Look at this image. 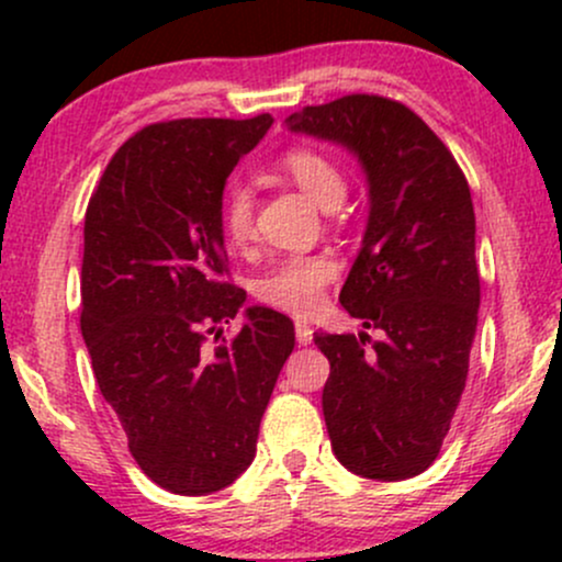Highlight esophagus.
Wrapping results in <instances>:
<instances>
[{"instance_id":"1","label":"esophagus","mask_w":562,"mask_h":562,"mask_svg":"<svg viewBox=\"0 0 562 562\" xmlns=\"http://www.w3.org/2000/svg\"><path fill=\"white\" fill-rule=\"evenodd\" d=\"M312 325H306V322H295V338H299L301 346H308L312 344Z\"/></svg>"}]
</instances>
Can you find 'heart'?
Masks as SVG:
<instances>
[{
	"mask_svg": "<svg viewBox=\"0 0 562 562\" xmlns=\"http://www.w3.org/2000/svg\"><path fill=\"white\" fill-rule=\"evenodd\" d=\"M280 169L322 209H335L346 195V177L340 166L312 147L288 150L280 160ZM222 229L235 245H248L256 237V198L248 187H232L224 195ZM333 277L335 263L327 256H293L259 277L256 299L295 317H308L322 306L325 288Z\"/></svg>",
	"mask_w": 562,
	"mask_h": 562,
	"instance_id": "1",
	"label": "heart"
}]
</instances>
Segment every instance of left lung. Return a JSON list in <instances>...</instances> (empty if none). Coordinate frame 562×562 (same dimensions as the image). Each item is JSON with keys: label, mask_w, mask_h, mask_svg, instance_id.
Masks as SVG:
<instances>
[{"label": "left lung", "mask_w": 562, "mask_h": 562, "mask_svg": "<svg viewBox=\"0 0 562 562\" xmlns=\"http://www.w3.org/2000/svg\"><path fill=\"white\" fill-rule=\"evenodd\" d=\"M285 126L344 145L370 187L340 303L383 340L367 348V333H314L330 362L322 412L333 451L362 479H412L449 434L479 325L468 179L420 115L389 97L346 94L288 115Z\"/></svg>", "instance_id": "8db88e82"}]
</instances>
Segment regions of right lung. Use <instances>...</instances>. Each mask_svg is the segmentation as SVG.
<instances>
[{
    "instance_id": "add662e5",
    "label": "right lung",
    "mask_w": 562,
    "mask_h": 562,
    "mask_svg": "<svg viewBox=\"0 0 562 562\" xmlns=\"http://www.w3.org/2000/svg\"><path fill=\"white\" fill-rule=\"evenodd\" d=\"M272 121L145 126L111 158L83 218L81 335L97 385L142 473L171 494L218 492L254 462L295 346L293 322L267 306L245 308L240 333L209 346L245 303L218 280L224 184Z\"/></svg>"
}]
</instances>
